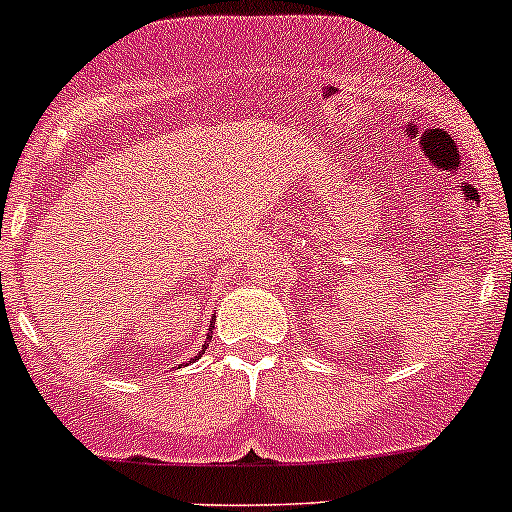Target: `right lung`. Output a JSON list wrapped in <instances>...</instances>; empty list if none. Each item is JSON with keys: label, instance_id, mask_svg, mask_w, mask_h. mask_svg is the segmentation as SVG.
<instances>
[{"label": "right lung", "instance_id": "1", "mask_svg": "<svg viewBox=\"0 0 512 512\" xmlns=\"http://www.w3.org/2000/svg\"><path fill=\"white\" fill-rule=\"evenodd\" d=\"M210 337H213V329H210V332H208V339H210ZM203 352H205V349H203ZM203 352H200V354H203ZM200 354H198V356H200ZM198 356H195V359H198Z\"/></svg>", "mask_w": 512, "mask_h": 512}]
</instances>
